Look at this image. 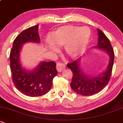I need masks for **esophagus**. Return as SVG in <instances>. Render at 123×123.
<instances>
[{
    "instance_id": "1",
    "label": "esophagus",
    "mask_w": 123,
    "mask_h": 123,
    "mask_svg": "<svg viewBox=\"0 0 123 123\" xmlns=\"http://www.w3.org/2000/svg\"><path fill=\"white\" fill-rule=\"evenodd\" d=\"M65 69V65L62 63H58L56 64V69L58 72H62Z\"/></svg>"
}]
</instances>
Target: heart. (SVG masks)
Returning a JSON list of instances; mask_svg holds the SVG:
<instances>
[{"mask_svg": "<svg viewBox=\"0 0 123 123\" xmlns=\"http://www.w3.org/2000/svg\"><path fill=\"white\" fill-rule=\"evenodd\" d=\"M91 32L87 27L77 26H63L52 33L51 39H48L49 48L57 51L56 44L64 45V49L71 57H77L85 51L91 38Z\"/></svg>", "mask_w": 123, "mask_h": 123, "instance_id": "b5f03b06", "label": "heart"}]
</instances>
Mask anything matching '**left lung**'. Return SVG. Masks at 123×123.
I'll return each instance as SVG.
<instances>
[{
	"label": "left lung",
	"mask_w": 123,
	"mask_h": 123,
	"mask_svg": "<svg viewBox=\"0 0 123 123\" xmlns=\"http://www.w3.org/2000/svg\"><path fill=\"white\" fill-rule=\"evenodd\" d=\"M98 42L97 47L104 50L110 56V62L105 71L98 77H90L82 72L79 67L78 60L68 63L67 67L72 72V78L71 87L75 92L84 96H90L101 91L110 80L114 60V52L110 41L100 29H98Z\"/></svg>",
	"instance_id": "left-lung-1"
}]
</instances>
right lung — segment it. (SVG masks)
I'll return each instance as SVG.
<instances>
[{
	"instance_id": "add662e5",
	"label": "right lung",
	"mask_w": 123,
	"mask_h": 123,
	"mask_svg": "<svg viewBox=\"0 0 123 123\" xmlns=\"http://www.w3.org/2000/svg\"><path fill=\"white\" fill-rule=\"evenodd\" d=\"M27 42H40L38 25L22 31L14 40L9 56L12 78L15 87L23 94L39 97L51 88L53 79L58 73L56 63L42 62L33 71H26L19 62V52L22 45Z\"/></svg>"
}]
</instances>
